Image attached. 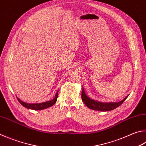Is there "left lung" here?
<instances>
[{"instance_id": "8db88e82", "label": "left lung", "mask_w": 146, "mask_h": 146, "mask_svg": "<svg viewBox=\"0 0 146 146\" xmlns=\"http://www.w3.org/2000/svg\"><path fill=\"white\" fill-rule=\"evenodd\" d=\"M126 98L121 101L119 102L115 103H102L99 102H96L94 100H92L87 96L86 92L83 87H82V100L83 102L85 103L87 107L91 108L92 110H98V111H110L115 109L117 107H119L122 103H123L126 99L128 98Z\"/></svg>"}]
</instances>
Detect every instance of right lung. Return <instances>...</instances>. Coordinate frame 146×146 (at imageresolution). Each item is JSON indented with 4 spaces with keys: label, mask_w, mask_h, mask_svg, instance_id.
I'll list each match as a JSON object with an SVG mask.
<instances>
[{
    "label": "right lung",
    "mask_w": 146,
    "mask_h": 146,
    "mask_svg": "<svg viewBox=\"0 0 146 146\" xmlns=\"http://www.w3.org/2000/svg\"><path fill=\"white\" fill-rule=\"evenodd\" d=\"M58 92H59V91L57 92L54 98L52 100L48 101V102L40 103H27L25 102H22V101L20 100L18 98H17V99L18 100V102L20 103V104L22 105L23 107L25 108H29V109L35 110H41L45 109V108L52 107V106L54 105L55 103H56L57 97H58Z\"/></svg>",
    "instance_id": "right-lung-1"
}]
</instances>
